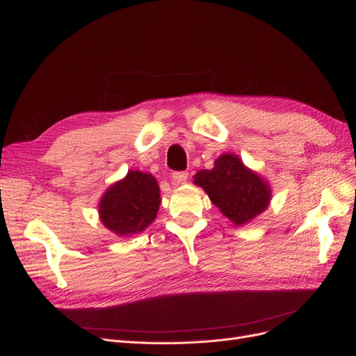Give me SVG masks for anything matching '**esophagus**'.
<instances>
[{"instance_id":"34e87169","label":"esophagus","mask_w":356,"mask_h":356,"mask_svg":"<svg viewBox=\"0 0 356 356\" xmlns=\"http://www.w3.org/2000/svg\"><path fill=\"white\" fill-rule=\"evenodd\" d=\"M188 178V172L187 170H177V172L172 174V179L177 182V184H184L187 181Z\"/></svg>"}]
</instances>
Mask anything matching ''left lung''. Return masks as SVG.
Wrapping results in <instances>:
<instances>
[{
	"label": "left lung",
	"mask_w": 356,
	"mask_h": 356,
	"mask_svg": "<svg viewBox=\"0 0 356 356\" xmlns=\"http://www.w3.org/2000/svg\"><path fill=\"white\" fill-rule=\"evenodd\" d=\"M194 184L204 188L212 203L236 225L246 224L262 213L271 200L268 184L234 154L216 159L211 170H199Z\"/></svg>",
	"instance_id": "left-lung-1"
}]
</instances>
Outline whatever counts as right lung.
<instances>
[{"instance_id":"right-lung-1","label":"right lung","mask_w":356,"mask_h":356,"mask_svg":"<svg viewBox=\"0 0 356 356\" xmlns=\"http://www.w3.org/2000/svg\"><path fill=\"white\" fill-rule=\"evenodd\" d=\"M161 203L153 175L129 170L125 179L110 187L100 202L102 222L119 236H129L152 224Z\"/></svg>"}]
</instances>
